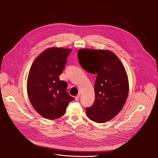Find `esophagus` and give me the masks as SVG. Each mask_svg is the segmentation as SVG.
<instances>
[{"mask_svg": "<svg viewBox=\"0 0 158 158\" xmlns=\"http://www.w3.org/2000/svg\"><path fill=\"white\" fill-rule=\"evenodd\" d=\"M79 98H80V94H78L76 96H75V99L78 100L79 99Z\"/></svg>", "mask_w": 158, "mask_h": 158, "instance_id": "esophagus-1", "label": "esophagus"}]
</instances>
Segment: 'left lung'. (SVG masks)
Masks as SVG:
<instances>
[{
    "mask_svg": "<svg viewBox=\"0 0 158 158\" xmlns=\"http://www.w3.org/2000/svg\"><path fill=\"white\" fill-rule=\"evenodd\" d=\"M80 65L87 73L96 74L95 101L86 107L89 119L102 123L116 116L123 107L129 93L127 76L123 64L112 52L106 50L80 49Z\"/></svg>",
    "mask_w": 158,
    "mask_h": 158,
    "instance_id": "1",
    "label": "left lung"
}]
</instances>
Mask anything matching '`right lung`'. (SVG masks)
Instances as JSON below:
<instances>
[{"label":"right lung","mask_w":158,"mask_h":158,"mask_svg":"<svg viewBox=\"0 0 158 158\" xmlns=\"http://www.w3.org/2000/svg\"><path fill=\"white\" fill-rule=\"evenodd\" d=\"M71 49L49 48L33 62L27 79V94L35 110L53 120L62 116L74 98L67 93V84L59 79Z\"/></svg>","instance_id":"1"}]
</instances>
